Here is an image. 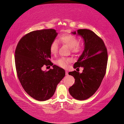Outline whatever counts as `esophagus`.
<instances>
[{"instance_id": "esophagus-1", "label": "esophagus", "mask_w": 124, "mask_h": 124, "mask_svg": "<svg viewBox=\"0 0 124 124\" xmlns=\"http://www.w3.org/2000/svg\"><path fill=\"white\" fill-rule=\"evenodd\" d=\"M65 72H66V76H68V71H66Z\"/></svg>"}]
</instances>
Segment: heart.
Wrapping results in <instances>:
<instances>
[{"label":"heart","instance_id":"b5f03b06","mask_svg":"<svg viewBox=\"0 0 124 124\" xmlns=\"http://www.w3.org/2000/svg\"><path fill=\"white\" fill-rule=\"evenodd\" d=\"M59 41L65 46L70 48L73 53H78L81 50L82 46L78 43V40L76 37L69 35L65 34L60 36ZM50 52L52 54L55 55L58 50V43L56 41H54L50 46ZM71 61L69 58H62L56 61V63L62 68H65L67 64Z\"/></svg>","mask_w":124,"mask_h":124}]
</instances>
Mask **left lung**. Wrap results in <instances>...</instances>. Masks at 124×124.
<instances>
[{
  "instance_id": "left-lung-1",
  "label": "left lung",
  "mask_w": 124,
  "mask_h": 124,
  "mask_svg": "<svg viewBox=\"0 0 124 124\" xmlns=\"http://www.w3.org/2000/svg\"><path fill=\"white\" fill-rule=\"evenodd\" d=\"M71 33L81 37L84 49L74 65V68L83 67V72H69L75 79L69 92L74 99L84 100L94 94L101 85L106 72L107 50L102 40L91 30L78 29Z\"/></svg>"
}]
</instances>
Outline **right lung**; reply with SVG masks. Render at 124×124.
<instances>
[{
    "label": "right lung",
    "instance_id": "add662e5",
    "mask_svg": "<svg viewBox=\"0 0 124 124\" xmlns=\"http://www.w3.org/2000/svg\"><path fill=\"white\" fill-rule=\"evenodd\" d=\"M57 35L53 29L33 31L22 37L15 52L18 79L25 91L37 100L51 98L65 76L64 69L53 66L49 60L50 46ZM44 65H53L54 69L43 71Z\"/></svg>",
    "mask_w": 124,
    "mask_h": 124
}]
</instances>
